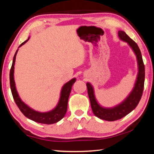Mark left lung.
<instances>
[{
    "label": "left lung",
    "mask_w": 154,
    "mask_h": 154,
    "mask_svg": "<svg viewBox=\"0 0 154 154\" xmlns=\"http://www.w3.org/2000/svg\"><path fill=\"white\" fill-rule=\"evenodd\" d=\"M118 36L121 40L128 44L137 57L139 72L133 90L123 102L113 108H105L99 105L96 100L92 85L90 83H86L88 94L94 114L98 118L110 122L122 119L136 108L141 98L145 82V65L139 46L124 31L119 30Z\"/></svg>",
    "instance_id": "obj_1"
}]
</instances>
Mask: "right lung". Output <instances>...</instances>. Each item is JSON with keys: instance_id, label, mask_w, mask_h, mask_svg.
Wrapping results in <instances>:
<instances>
[{"instance_id": "right-lung-1", "label": "right lung", "mask_w": 154, "mask_h": 154, "mask_svg": "<svg viewBox=\"0 0 154 154\" xmlns=\"http://www.w3.org/2000/svg\"><path fill=\"white\" fill-rule=\"evenodd\" d=\"M29 38L30 37H28L26 41H25L24 42H23L19 46V48H20L21 46L26 43L27 41L29 40ZM17 51L18 49H17L16 52H15L14 57V60H13L12 66L11 68V70H10L9 78L10 87H11L13 97H14L15 103H16L18 108L20 109L21 112H22L26 118L32 121L38 122V123L45 124H52L61 120V119L64 118L65 114L66 113L68 100H69L70 93L71 92L72 86V85H73V83L75 82V81H76V79L73 78V79L70 80L69 82H68L63 85V87H62L61 90L60 97L59 102L58 103V105H57V106L53 109V110L48 112H45V113H41V112L33 110L32 109L29 107V106L26 105V104L21 100V98H20V96L18 95V93L16 90V87H15L14 73L15 57H16Z\"/></svg>"}]
</instances>
